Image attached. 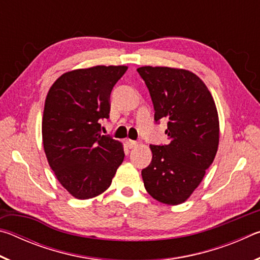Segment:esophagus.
Returning <instances> with one entry per match:
<instances>
[{
	"label": "esophagus",
	"mask_w": 260,
	"mask_h": 260,
	"mask_svg": "<svg viewBox=\"0 0 260 260\" xmlns=\"http://www.w3.org/2000/svg\"><path fill=\"white\" fill-rule=\"evenodd\" d=\"M126 144H127V147L131 148V149L139 146V143L136 142V141H133V140H127V141H126Z\"/></svg>",
	"instance_id": "1"
}]
</instances>
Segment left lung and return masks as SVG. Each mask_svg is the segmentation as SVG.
<instances>
[{"label": "left lung", "mask_w": 260, "mask_h": 260, "mask_svg": "<svg viewBox=\"0 0 260 260\" xmlns=\"http://www.w3.org/2000/svg\"><path fill=\"white\" fill-rule=\"evenodd\" d=\"M155 109V121L166 118L169 143L150 144L152 160L142 170L149 195L169 205L183 203L213 162L219 144V119L212 95L190 71L142 67Z\"/></svg>", "instance_id": "obj_1"}]
</instances>
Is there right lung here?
I'll return each mask as SVG.
<instances>
[{
	"label": "right lung",
	"instance_id": "right-lung-1",
	"mask_svg": "<svg viewBox=\"0 0 260 260\" xmlns=\"http://www.w3.org/2000/svg\"><path fill=\"white\" fill-rule=\"evenodd\" d=\"M127 67H93L64 73L48 91L42 141L56 178L73 197L88 200L107 190L124 160V148L101 135L110 94Z\"/></svg>",
	"mask_w": 260,
	"mask_h": 260
}]
</instances>
